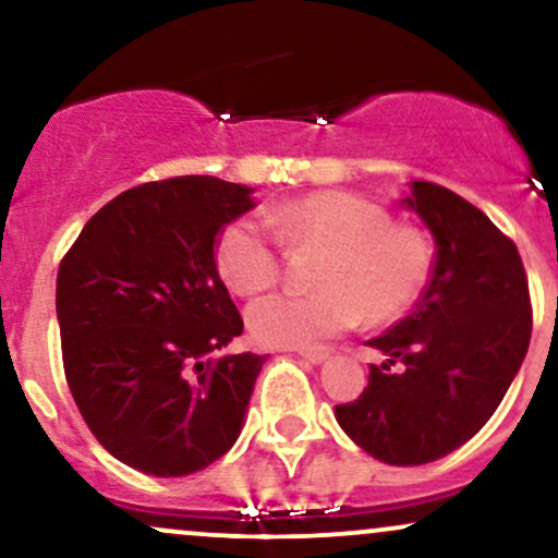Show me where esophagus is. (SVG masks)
I'll use <instances>...</instances> for the list:
<instances>
[{
    "mask_svg": "<svg viewBox=\"0 0 558 558\" xmlns=\"http://www.w3.org/2000/svg\"><path fill=\"white\" fill-rule=\"evenodd\" d=\"M299 356L312 364H323L330 356V349H325V345H317V349H299Z\"/></svg>",
    "mask_w": 558,
    "mask_h": 558,
    "instance_id": "obj_1",
    "label": "esophagus"
}]
</instances>
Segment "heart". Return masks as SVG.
<instances>
[{
	"label": "heart",
	"mask_w": 558,
	"mask_h": 558,
	"mask_svg": "<svg viewBox=\"0 0 558 558\" xmlns=\"http://www.w3.org/2000/svg\"><path fill=\"white\" fill-rule=\"evenodd\" d=\"M276 238L296 252H319L312 293H275L252 304L246 323L265 345H312L354 328L396 323L417 304L433 270L422 230L396 226L386 207L343 191H319L265 209ZM272 232V233H274ZM271 233V234H272ZM254 217H233L215 241V267L239 296L278 283L280 252Z\"/></svg>",
	"instance_id": "b5f03b06"
}]
</instances>
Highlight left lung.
Masks as SVG:
<instances>
[{"mask_svg":"<svg viewBox=\"0 0 558 558\" xmlns=\"http://www.w3.org/2000/svg\"><path fill=\"white\" fill-rule=\"evenodd\" d=\"M409 189L403 204L435 239L430 283L412 315L367 341L388 360L369 364L360 399L336 407L343 433L396 466L435 462L466 444L520 373L533 332L514 241L444 185ZM393 363L399 371L389 369Z\"/></svg>","mask_w":558,"mask_h":558,"instance_id":"left-lung-1","label":"left lung"}]
</instances>
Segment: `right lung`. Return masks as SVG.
Masks as SVG:
<instances>
[{
    "label": "right lung",
    "instance_id": "1",
    "mask_svg": "<svg viewBox=\"0 0 558 558\" xmlns=\"http://www.w3.org/2000/svg\"><path fill=\"white\" fill-rule=\"evenodd\" d=\"M252 207V189L213 175L141 183L60 262L68 388L94 438L133 470L191 475L239 438L265 356H215L243 332L215 241Z\"/></svg>",
    "mask_w": 558,
    "mask_h": 558
}]
</instances>
